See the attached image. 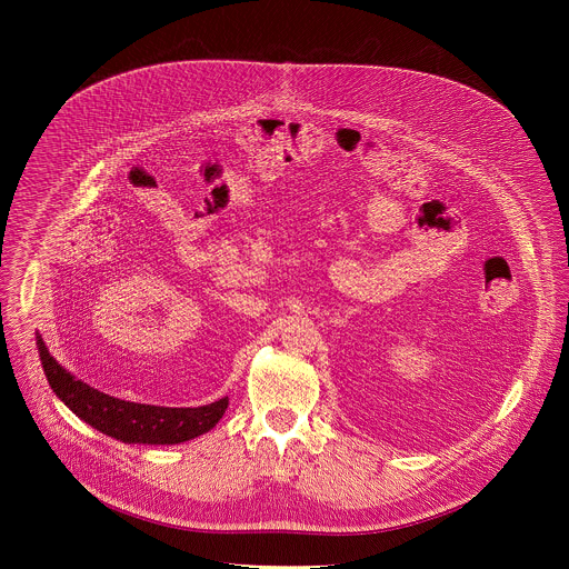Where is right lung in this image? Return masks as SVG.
Returning a JSON list of instances; mask_svg holds the SVG:
<instances>
[{"mask_svg":"<svg viewBox=\"0 0 569 569\" xmlns=\"http://www.w3.org/2000/svg\"><path fill=\"white\" fill-rule=\"evenodd\" d=\"M39 357L54 395L81 420L129 445H179L210 431L226 413L228 397L210 406L162 407L122 401L82 383L68 372L39 339Z\"/></svg>","mask_w":569,"mask_h":569,"instance_id":"obj_1","label":"right lung"}]
</instances>
